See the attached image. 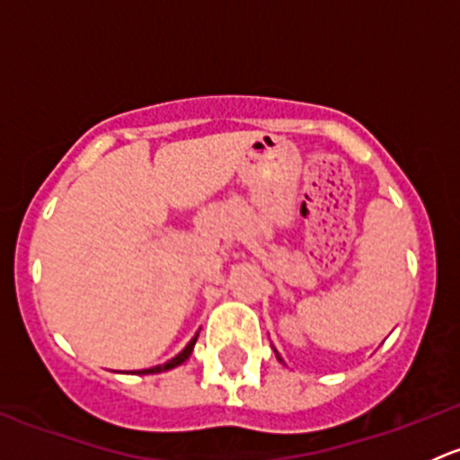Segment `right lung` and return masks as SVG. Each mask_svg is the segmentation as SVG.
<instances>
[{
    "label": "right lung",
    "instance_id": "add662e5",
    "mask_svg": "<svg viewBox=\"0 0 460 460\" xmlns=\"http://www.w3.org/2000/svg\"><path fill=\"white\" fill-rule=\"evenodd\" d=\"M196 341H198V333L196 336L191 338V342H189L187 347H184L182 351H180L178 356H175V358H171L169 363H164V365H157V367H151V369H142V372H137V374H157V372H166V369H173V367H178V365H182L184 360L189 358V356H191V351H193V345H196Z\"/></svg>",
    "mask_w": 460,
    "mask_h": 460
}]
</instances>
